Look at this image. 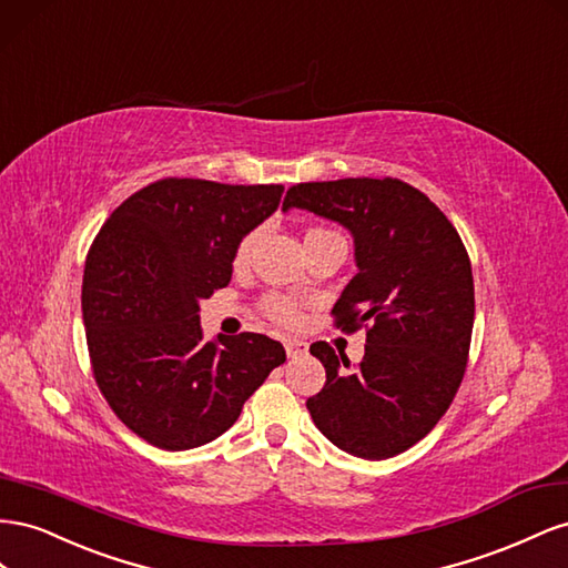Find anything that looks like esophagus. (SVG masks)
Masks as SVG:
<instances>
[{"instance_id":"esophagus-1","label":"esophagus","mask_w":568,"mask_h":568,"mask_svg":"<svg viewBox=\"0 0 568 568\" xmlns=\"http://www.w3.org/2000/svg\"><path fill=\"white\" fill-rule=\"evenodd\" d=\"M285 352H287L290 359H297V356L310 352V345H306L304 339H297V337L295 339H285Z\"/></svg>"}]
</instances>
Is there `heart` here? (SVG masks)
I'll return each instance as SVG.
<instances>
[{
    "mask_svg": "<svg viewBox=\"0 0 568 568\" xmlns=\"http://www.w3.org/2000/svg\"><path fill=\"white\" fill-rule=\"evenodd\" d=\"M254 240H256V235L252 233V235H247L245 240L240 242V247L235 252V264H245L247 262L250 254H252V247H254ZM266 312H268V316L273 321L283 323V326H297V323H300L297 306L290 302V300H285V297H271L266 302Z\"/></svg>",
    "mask_w": 568,
    "mask_h": 568,
    "instance_id": "1",
    "label": "heart"
}]
</instances>
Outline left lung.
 <instances>
[{
	"instance_id": "1",
	"label": "left lung",
	"mask_w": 568,
	"mask_h": 568,
	"mask_svg": "<svg viewBox=\"0 0 568 568\" xmlns=\"http://www.w3.org/2000/svg\"><path fill=\"white\" fill-rule=\"evenodd\" d=\"M287 209L349 231L359 273L333 314L345 331L371 321L356 368L326 343L312 345L326 385L306 409L347 455L390 459L433 430L462 385L476 310L464 242L424 192L397 178L300 183L285 194Z\"/></svg>"
}]
</instances>
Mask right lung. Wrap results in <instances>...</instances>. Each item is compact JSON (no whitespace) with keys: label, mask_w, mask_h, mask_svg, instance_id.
<instances>
[{"label":"right lung","mask_w":568,"mask_h":568,"mask_svg":"<svg viewBox=\"0 0 568 568\" xmlns=\"http://www.w3.org/2000/svg\"><path fill=\"white\" fill-rule=\"evenodd\" d=\"M283 185L166 178L128 197L85 258L83 321L94 381L123 424L159 449L216 440L285 349L258 333L204 343L200 302L231 283L240 242Z\"/></svg>","instance_id":"1"}]
</instances>
